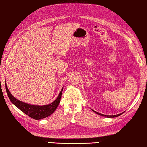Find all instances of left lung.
I'll list each match as a JSON object with an SVG mask.
<instances>
[{
    "mask_svg": "<svg viewBox=\"0 0 147 147\" xmlns=\"http://www.w3.org/2000/svg\"><path fill=\"white\" fill-rule=\"evenodd\" d=\"M93 111L95 112V113H96V114H98V115H101V116H103V117H107V118H115V117H118V116H120V115H122V113H120V114L117 115L108 116V115H102V114H101V113H98V112H96V111Z\"/></svg>",
    "mask_w": 147,
    "mask_h": 147,
    "instance_id": "8db88e82",
    "label": "left lung"
}]
</instances>
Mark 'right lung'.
I'll return each mask as SVG.
<instances>
[{
	"label": "right lung",
	"instance_id": "add662e5",
	"mask_svg": "<svg viewBox=\"0 0 147 147\" xmlns=\"http://www.w3.org/2000/svg\"><path fill=\"white\" fill-rule=\"evenodd\" d=\"M63 89V88H62L61 91H60L59 95H58L57 98L53 102L48 105H44V106H40L24 103L23 102L16 99L11 94L9 90L7 89L6 84H5V90H6L8 97L10 99L11 102L16 107H17L19 109L21 110L22 112L24 113L25 114L28 115L29 117L34 119V120H41V119L45 118L51 115L55 111V110L56 109L60 102Z\"/></svg>",
	"mask_w": 147,
	"mask_h": 147
}]
</instances>
